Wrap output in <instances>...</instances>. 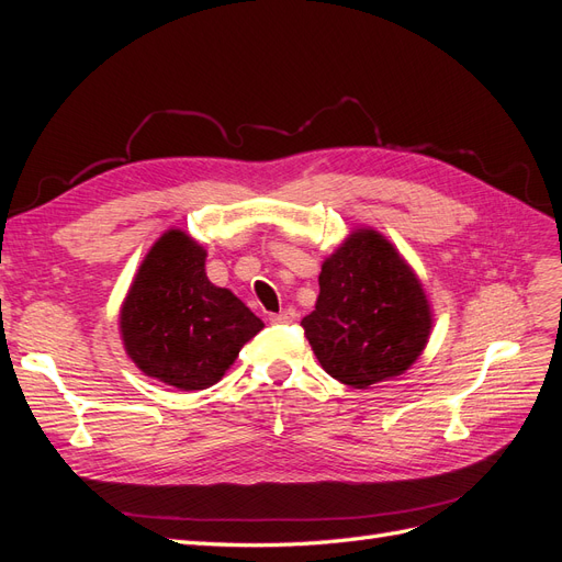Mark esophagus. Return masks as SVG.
Instances as JSON below:
<instances>
[{"label": "esophagus", "mask_w": 562, "mask_h": 562, "mask_svg": "<svg viewBox=\"0 0 562 562\" xmlns=\"http://www.w3.org/2000/svg\"><path fill=\"white\" fill-rule=\"evenodd\" d=\"M295 310H283L279 314H269V321L271 323H293L295 321Z\"/></svg>", "instance_id": "esophagus-1"}]
</instances>
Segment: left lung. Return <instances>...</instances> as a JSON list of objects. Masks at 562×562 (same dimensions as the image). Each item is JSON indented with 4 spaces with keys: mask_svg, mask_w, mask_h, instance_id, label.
<instances>
[{
    "mask_svg": "<svg viewBox=\"0 0 562 562\" xmlns=\"http://www.w3.org/2000/svg\"><path fill=\"white\" fill-rule=\"evenodd\" d=\"M304 337L330 378L368 389L411 368L427 347L431 312L413 269L382 234L353 232L318 277Z\"/></svg>",
    "mask_w": 562,
    "mask_h": 562,
    "instance_id": "1",
    "label": "left lung"
}]
</instances>
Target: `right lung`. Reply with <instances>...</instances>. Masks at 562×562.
I'll use <instances>...</instances> for the list:
<instances>
[{"label": "right lung", "mask_w": 562, "mask_h": 562, "mask_svg": "<svg viewBox=\"0 0 562 562\" xmlns=\"http://www.w3.org/2000/svg\"><path fill=\"white\" fill-rule=\"evenodd\" d=\"M206 250L180 229L151 246L122 307V337L145 375L209 389L265 323L206 277Z\"/></svg>", "instance_id": "1"}]
</instances>
